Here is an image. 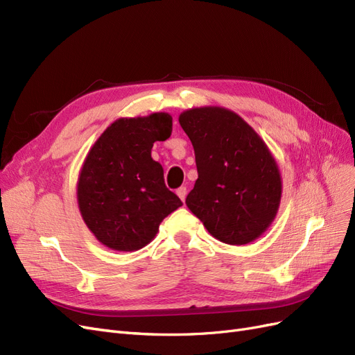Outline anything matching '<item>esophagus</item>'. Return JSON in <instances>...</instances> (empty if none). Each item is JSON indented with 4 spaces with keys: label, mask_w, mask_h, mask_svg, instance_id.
<instances>
[{
    "label": "esophagus",
    "mask_w": 355,
    "mask_h": 355,
    "mask_svg": "<svg viewBox=\"0 0 355 355\" xmlns=\"http://www.w3.org/2000/svg\"><path fill=\"white\" fill-rule=\"evenodd\" d=\"M186 194H187V189L186 187H180V189H177V196L184 202L186 200Z\"/></svg>",
    "instance_id": "34e87169"
}]
</instances>
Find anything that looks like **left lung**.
I'll list each match as a JSON object with an SVG mask.
<instances>
[{
    "instance_id": "8db88e82",
    "label": "left lung",
    "mask_w": 355,
    "mask_h": 355,
    "mask_svg": "<svg viewBox=\"0 0 355 355\" xmlns=\"http://www.w3.org/2000/svg\"><path fill=\"white\" fill-rule=\"evenodd\" d=\"M178 122L198 166L187 208L220 242H254L276 218L283 191L268 146L242 116L221 106L191 107Z\"/></svg>"
}]
</instances>
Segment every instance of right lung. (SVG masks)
Listing matches in <instances>:
<instances>
[{
	"label": "right lung",
	"instance_id": "right-lung-1",
	"mask_svg": "<svg viewBox=\"0 0 355 355\" xmlns=\"http://www.w3.org/2000/svg\"><path fill=\"white\" fill-rule=\"evenodd\" d=\"M173 131V116L155 112L119 118L91 146L76 184L78 208L88 230L101 245L134 252L156 237L159 225L181 207L153 161L155 141Z\"/></svg>",
	"mask_w": 355,
	"mask_h": 355
}]
</instances>
